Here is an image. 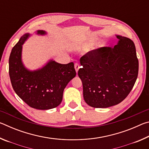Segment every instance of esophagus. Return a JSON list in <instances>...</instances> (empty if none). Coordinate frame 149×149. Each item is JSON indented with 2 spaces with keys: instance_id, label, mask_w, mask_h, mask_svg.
Masks as SVG:
<instances>
[{
  "instance_id": "34e87169",
  "label": "esophagus",
  "mask_w": 149,
  "mask_h": 149,
  "mask_svg": "<svg viewBox=\"0 0 149 149\" xmlns=\"http://www.w3.org/2000/svg\"><path fill=\"white\" fill-rule=\"evenodd\" d=\"M74 67H75V71H76V72L77 73L78 70H79V68H80V65H79V63H78V62H75V65H74Z\"/></svg>"
}]
</instances>
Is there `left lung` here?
I'll return each instance as SVG.
<instances>
[{"instance_id":"left-lung-1","label":"left lung","mask_w":149,"mask_h":149,"mask_svg":"<svg viewBox=\"0 0 149 149\" xmlns=\"http://www.w3.org/2000/svg\"><path fill=\"white\" fill-rule=\"evenodd\" d=\"M114 48L104 47L91 50L80 58L84 98L94 108H108L123 101L134 86L139 60L134 42L117 35Z\"/></svg>"}]
</instances>
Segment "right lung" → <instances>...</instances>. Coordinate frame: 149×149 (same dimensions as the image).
<instances>
[{
    "instance_id": "1",
    "label": "right lung",
    "mask_w": 149,
    "mask_h": 149,
    "mask_svg": "<svg viewBox=\"0 0 149 149\" xmlns=\"http://www.w3.org/2000/svg\"><path fill=\"white\" fill-rule=\"evenodd\" d=\"M37 33L44 35L42 30ZM29 36L23 35L12 49L9 58V75L12 87L27 105L39 110H49L58 106L68 84L76 75L73 62L61 64L50 61L42 68L31 72L22 62V45Z\"/></svg>"
}]
</instances>
